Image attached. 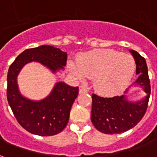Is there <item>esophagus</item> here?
Returning <instances> with one entry per match:
<instances>
[{"label":"esophagus","mask_w":157,"mask_h":157,"mask_svg":"<svg viewBox=\"0 0 157 157\" xmlns=\"http://www.w3.org/2000/svg\"><path fill=\"white\" fill-rule=\"evenodd\" d=\"M86 92H87V89L86 88L85 86H80V87H79V93L82 94V93H86Z\"/></svg>","instance_id":"1"}]
</instances>
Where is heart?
Wrapping results in <instances>:
<instances>
[{"instance_id": "1", "label": "heart", "mask_w": 157, "mask_h": 157, "mask_svg": "<svg viewBox=\"0 0 157 157\" xmlns=\"http://www.w3.org/2000/svg\"><path fill=\"white\" fill-rule=\"evenodd\" d=\"M70 71L79 80L93 77L96 90L102 95L122 92L131 80L135 68L130 55L113 49H96L82 54L77 66L71 63Z\"/></svg>"}]
</instances>
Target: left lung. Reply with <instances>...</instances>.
I'll list each match as a JSON object with an SVG mask.
<instances>
[{
  "label": "left lung",
  "mask_w": 157,
  "mask_h": 157,
  "mask_svg": "<svg viewBox=\"0 0 157 157\" xmlns=\"http://www.w3.org/2000/svg\"><path fill=\"white\" fill-rule=\"evenodd\" d=\"M129 52L135 59L136 75H139L135 84L142 87L146 96L140 101L133 102L128 100L126 95L102 98L92 94L91 119L94 127L104 134H120L134 128L146 112L151 94L146 62L138 52ZM127 91L128 89L124 93Z\"/></svg>",
  "instance_id": "8db88e82"
}]
</instances>
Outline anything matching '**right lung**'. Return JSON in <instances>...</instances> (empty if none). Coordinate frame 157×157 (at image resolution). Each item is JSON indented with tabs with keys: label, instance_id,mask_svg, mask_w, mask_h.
I'll list each match as a JSON object with an SVG mask.
<instances>
[{
	"label": "right lung",
	"instance_id": "right-lung-1",
	"mask_svg": "<svg viewBox=\"0 0 157 157\" xmlns=\"http://www.w3.org/2000/svg\"><path fill=\"white\" fill-rule=\"evenodd\" d=\"M66 60V52L50 45H41L24 50L10 65L7 73V101L17 122L27 131L40 136H50L61 132L68 123L79 88L65 82H57L48 97L34 101L23 97L19 91V72L28 63L34 61L56 73L65 69Z\"/></svg>",
	"mask_w": 157,
	"mask_h": 157
}]
</instances>
